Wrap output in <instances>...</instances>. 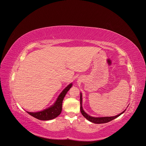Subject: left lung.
Instances as JSON below:
<instances>
[{
	"label": "left lung",
	"mask_w": 146,
	"mask_h": 146,
	"mask_svg": "<svg viewBox=\"0 0 146 146\" xmlns=\"http://www.w3.org/2000/svg\"><path fill=\"white\" fill-rule=\"evenodd\" d=\"M126 110H125L123 112L120 113L119 114L117 115L116 116H113V117H94L90 116L89 115H88L87 113H86L85 111H84L83 107H82V93H80V111L82 114L83 115V116L86 118L88 121H90L91 122H93V123L95 124H104V123H106V122H108L115 118H116L120 116L121 114L123 113Z\"/></svg>",
	"instance_id": "8db88e82"
}]
</instances>
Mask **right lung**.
<instances>
[{
    "label": "right lung",
    "mask_w": 146,
    "mask_h": 146,
    "mask_svg": "<svg viewBox=\"0 0 146 146\" xmlns=\"http://www.w3.org/2000/svg\"><path fill=\"white\" fill-rule=\"evenodd\" d=\"M72 83H70L67 87H66L65 89L60 93L56 102L54 103L52 105L48 107V108L35 112L27 111V113L38 119L43 121L51 120L57 117L61 113V111H62V103L64 98L69 89L72 88Z\"/></svg>",
    "instance_id": "obj_1"
}]
</instances>
